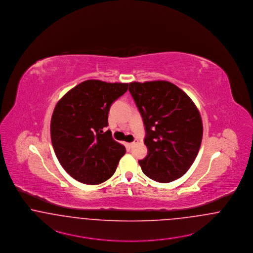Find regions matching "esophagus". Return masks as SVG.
<instances>
[{"mask_svg":"<svg viewBox=\"0 0 253 253\" xmlns=\"http://www.w3.org/2000/svg\"><path fill=\"white\" fill-rule=\"evenodd\" d=\"M137 143H138V141H137V140H135V141H134L133 143H128L127 145H128V147H130V148H132V147H133L134 145H136Z\"/></svg>","mask_w":253,"mask_h":253,"instance_id":"obj_1","label":"esophagus"}]
</instances>
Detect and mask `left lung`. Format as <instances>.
<instances>
[{
  "instance_id": "8db88e82",
  "label": "left lung",
  "mask_w": 253,
  "mask_h": 253,
  "mask_svg": "<svg viewBox=\"0 0 253 253\" xmlns=\"http://www.w3.org/2000/svg\"><path fill=\"white\" fill-rule=\"evenodd\" d=\"M143 117L148 154L139 161L144 175L158 182L183 176L198 156L203 126L198 108L171 82H131L128 88Z\"/></svg>"
}]
</instances>
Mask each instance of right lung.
Masks as SVG:
<instances>
[{
  "instance_id": "1",
  "label": "right lung",
  "mask_w": 253,
  "mask_h": 253,
  "mask_svg": "<svg viewBox=\"0 0 253 253\" xmlns=\"http://www.w3.org/2000/svg\"><path fill=\"white\" fill-rule=\"evenodd\" d=\"M127 83L86 80L60 99L51 119L56 158L77 181L95 185L114 174L126 148L103 131L111 104L127 90Z\"/></svg>"
}]
</instances>
